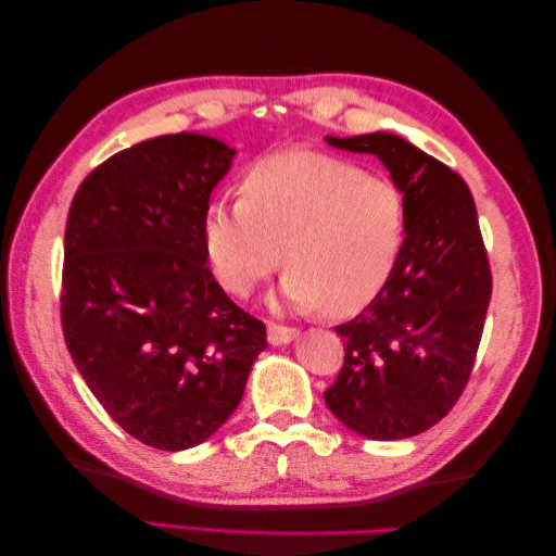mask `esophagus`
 <instances>
[{"label": "esophagus", "instance_id": "esophagus-1", "mask_svg": "<svg viewBox=\"0 0 556 556\" xmlns=\"http://www.w3.org/2000/svg\"><path fill=\"white\" fill-rule=\"evenodd\" d=\"M298 338V330L295 327H288V325H280V323H268V342L270 344H288L290 340Z\"/></svg>", "mask_w": 556, "mask_h": 556}]
</instances>
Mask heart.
<instances>
[{
  "instance_id": "obj_1",
  "label": "heart",
  "mask_w": 556,
  "mask_h": 556,
  "mask_svg": "<svg viewBox=\"0 0 556 556\" xmlns=\"http://www.w3.org/2000/svg\"><path fill=\"white\" fill-rule=\"evenodd\" d=\"M404 194L352 162L293 150L261 160L243 197L206 212L204 243L218 283L251 295L283 263L298 307L352 315L387 286L404 243Z\"/></svg>"
}]
</instances>
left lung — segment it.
Wrapping results in <instances>:
<instances>
[{"label":"left lung","instance_id":"left-lung-1","mask_svg":"<svg viewBox=\"0 0 556 556\" xmlns=\"http://www.w3.org/2000/svg\"><path fill=\"white\" fill-rule=\"evenodd\" d=\"M369 152L404 192L406 236L381 293L334 327L344 364L325 404L364 439L429 431L468 387L493 295V273L466 181L391 132L327 138Z\"/></svg>","mask_w":556,"mask_h":556}]
</instances>
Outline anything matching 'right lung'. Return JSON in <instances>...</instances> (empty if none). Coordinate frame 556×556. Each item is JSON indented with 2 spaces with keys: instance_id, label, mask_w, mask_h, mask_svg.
<instances>
[{
  "instance_id": "right-lung-1",
  "label": "right lung",
  "mask_w": 556,
  "mask_h": 556,
  "mask_svg": "<svg viewBox=\"0 0 556 556\" xmlns=\"http://www.w3.org/2000/svg\"><path fill=\"white\" fill-rule=\"evenodd\" d=\"M231 157L206 135H160L108 157L71 202L66 348L108 416L160 451L206 441L268 348L206 266L208 197Z\"/></svg>"
}]
</instances>
